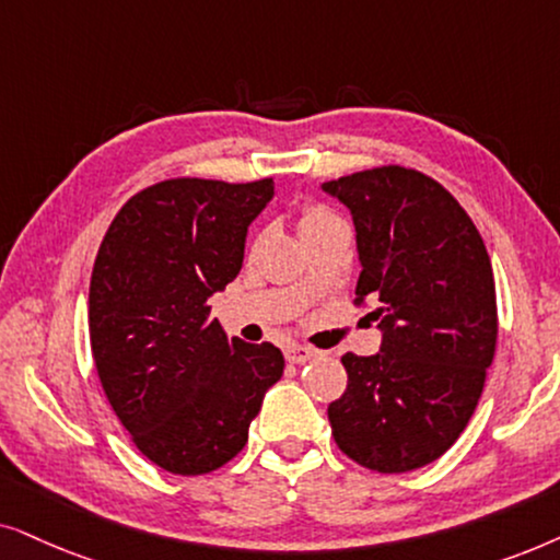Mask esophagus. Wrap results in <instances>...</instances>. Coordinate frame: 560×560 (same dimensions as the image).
<instances>
[{
    "instance_id": "1",
    "label": "esophagus",
    "mask_w": 560,
    "mask_h": 560,
    "mask_svg": "<svg viewBox=\"0 0 560 560\" xmlns=\"http://www.w3.org/2000/svg\"><path fill=\"white\" fill-rule=\"evenodd\" d=\"M317 355V350H312L307 346H289L287 348V361L289 363H307Z\"/></svg>"
}]
</instances>
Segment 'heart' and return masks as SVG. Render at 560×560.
Segmentation results:
<instances>
[{
    "mask_svg": "<svg viewBox=\"0 0 560 560\" xmlns=\"http://www.w3.org/2000/svg\"><path fill=\"white\" fill-rule=\"evenodd\" d=\"M332 218H335V214H332V212H327L325 207H317V205L304 207V210H302V218H300V230L304 233V230H307V228H312V225H319V222L332 220Z\"/></svg>",
    "mask_w": 560,
    "mask_h": 560,
    "instance_id": "heart-1",
    "label": "heart"
}]
</instances>
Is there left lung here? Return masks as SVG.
<instances>
[{"mask_svg":"<svg viewBox=\"0 0 560 560\" xmlns=\"http://www.w3.org/2000/svg\"><path fill=\"white\" fill-rule=\"evenodd\" d=\"M353 214L355 304L376 302L382 348L342 355L348 389L327 407L338 448L378 474L441 458L466 430L497 348V292L479 230L448 189L382 166L325 182Z\"/></svg>","mask_w":560,"mask_h":560,"instance_id":"left-lung-1","label":"left lung"}]
</instances>
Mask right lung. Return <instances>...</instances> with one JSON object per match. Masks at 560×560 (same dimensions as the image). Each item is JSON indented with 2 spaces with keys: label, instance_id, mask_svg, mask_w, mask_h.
Segmentation results:
<instances>
[{
  "label": "right lung",
  "instance_id": "add662e5",
  "mask_svg": "<svg viewBox=\"0 0 560 560\" xmlns=\"http://www.w3.org/2000/svg\"><path fill=\"white\" fill-rule=\"evenodd\" d=\"M271 197L273 178H168L125 202L96 253V374L132 443L163 471L199 476L233 460L284 374L279 348L230 340L210 317V296L241 273L248 225Z\"/></svg>",
  "mask_w": 560,
  "mask_h": 560
}]
</instances>
